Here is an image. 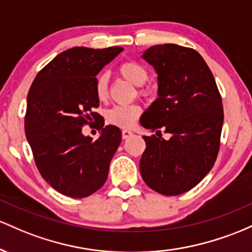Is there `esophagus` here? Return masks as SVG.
I'll return each instance as SVG.
<instances>
[{"mask_svg":"<svg viewBox=\"0 0 252 252\" xmlns=\"http://www.w3.org/2000/svg\"><path fill=\"white\" fill-rule=\"evenodd\" d=\"M133 132L129 131V129H123V138L124 139H128L129 137H132Z\"/></svg>","mask_w":252,"mask_h":252,"instance_id":"1","label":"esophagus"}]
</instances>
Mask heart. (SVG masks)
Listing matches in <instances>:
<instances>
[{
	"mask_svg": "<svg viewBox=\"0 0 252 252\" xmlns=\"http://www.w3.org/2000/svg\"><path fill=\"white\" fill-rule=\"evenodd\" d=\"M118 73L128 81L133 86L139 87V94L148 96L152 94L154 89L151 86H145L149 80V70L145 65L134 59H127L118 66ZM95 94L100 101H104L108 97V76L107 73H101L95 81ZM140 107L138 104H127V106H114L106 113V119L112 125L128 128L133 126L140 115Z\"/></svg>",
	"mask_w": 252,
	"mask_h": 252,
	"instance_id": "1",
	"label": "heart"
}]
</instances>
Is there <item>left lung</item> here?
Instances as JSON below:
<instances>
[{
  "label": "left lung",
  "mask_w": 252,
  "mask_h": 252,
  "mask_svg": "<svg viewBox=\"0 0 252 252\" xmlns=\"http://www.w3.org/2000/svg\"><path fill=\"white\" fill-rule=\"evenodd\" d=\"M141 57L156 70L158 98L140 124L156 134L163 128L171 137L144 135L140 174L157 193L180 195L194 188L216 163L224 123L221 96L208 65L190 47L155 45Z\"/></svg>",
  "instance_id": "obj_1"
}]
</instances>
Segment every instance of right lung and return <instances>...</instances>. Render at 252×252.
I'll use <instances>...</instances> for the list:
<instances>
[{
  "label": "right lung",
  "instance_id": "1",
  "mask_svg": "<svg viewBox=\"0 0 252 252\" xmlns=\"http://www.w3.org/2000/svg\"><path fill=\"white\" fill-rule=\"evenodd\" d=\"M124 49L72 47L38 72L27 96L25 133L36 168L53 189L73 199L98 190L121 141L117 126L98 124L101 135L84 137L82 127L100 114L95 94L98 71Z\"/></svg>",
  "mask_w": 252,
  "mask_h": 252
}]
</instances>
